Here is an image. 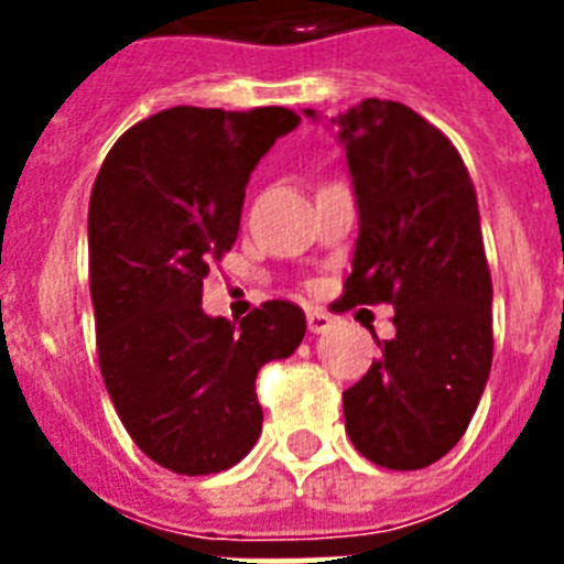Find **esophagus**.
<instances>
[{
	"mask_svg": "<svg viewBox=\"0 0 564 564\" xmlns=\"http://www.w3.org/2000/svg\"><path fill=\"white\" fill-rule=\"evenodd\" d=\"M307 327H310V334H325V330H330V327H334V316H330V313H325V310H310Z\"/></svg>",
	"mask_w": 564,
	"mask_h": 564,
	"instance_id": "obj_1",
	"label": "esophagus"
}]
</instances>
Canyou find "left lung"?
Instances as JSON below:
<instances>
[{
	"instance_id": "8db88e82",
	"label": "left lung",
	"mask_w": 564,
	"mask_h": 564,
	"mask_svg": "<svg viewBox=\"0 0 564 564\" xmlns=\"http://www.w3.org/2000/svg\"><path fill=\"white\" fill-rule=\"evenodd\" d=\"M316 119V110H304ZM360 210L336 313L392 304L394 336L343 392L366 459L427 468L463 438L491 369V274L463 158L401 101L366 99L334 119Z\"/></svg>"
}]
</instances>
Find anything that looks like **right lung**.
<instances>
[{
	"mask_svg": "<svg viewBox=\"0 0 564 564\" xmlns=\"http://www.w3.org/2000/svg\"><path fill=\"white\" fill-rule=\"evenodd\" d=\"M301 117L290 108H170L119 137L87 213L96 351L128 436L175 474L237 465L263 430L257 371L307 334L290 301L239 327L202 310L213 263L237 242L251 172Z\"/></svg>",
	"mask_w": 564,
	"mask_h": 564,
	"instance_id": "add662e5",
	"label": "right lung"
}]
</instances>
